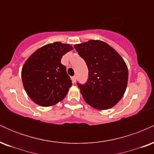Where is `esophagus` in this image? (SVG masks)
Listing matches in <instances>:
<instances>
[{"mask_svg": "<svg viewBox=\"0 0 154 154\" xmlns=\"http://www.w3.org/2000/svg\"><path fill=\"white\" fill-rule=\"evenodd\" d=\"M76 79H77V77H76V76H73V77H72V80L73 83L76 82Z\"/></svg>", "mask_w": 154, "mask_h": 154, "instance_id": "34e87169", "label": "esophagus"}]
</instances>
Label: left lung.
<instances>
[{"mask_svg": "<svg viewBox=\"0 0 154 154\" xmlns=\"http://www.w3.org/2000/svg\"><path fill=\"white\" fill-rule=\"evenodd\" d=\"M75 48L89 71L87 83H77L85 101L98 110L114 107L128 85V69L122 57L109 44L98 40L76 44Z\"/></svg>", "mask_w": 154, "mask_h": 154, "instance_id": "left-lung-1", "label": "left lung"}]
</instances>
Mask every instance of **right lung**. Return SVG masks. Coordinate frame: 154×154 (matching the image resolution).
I'll return each instance as SVG.
<instances>
[{"instance_id":"1","label":"right lung","mask_w":154,"mask_h":154,"mask_svg":"<svg viewBox=\"0 0 154 154\" xmlns=\"http://www.w3.org/2000/svg\"><path fill=\"white\" fill-rule=\"evenodd\" d=\"M72 50L69 44L49 43L35 51L24 63L23 86L34 103L48 107L65 98L72 83L61 59Z\"/></svg>"}]
</instances>
